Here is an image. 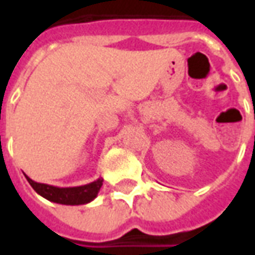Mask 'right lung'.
Returning <instances> with one entry per match:
<instances>
[{"label":"right lung","instance_id":"right-lung-1","mask_svg":"<svg viewBox=\"0 0 255 255\" xmlns=\"http://www.w3.org/2000/svg\"><path fill=\"white\" fill-rule=\"evenodd\" d=\"M25 179L28 180L31 187L34 188L41 197L46 198L47 201L60 203V205H84V203L91 202L102 186V177L97 179L94 182L78 186V187H54L50 184H43V183H36L32 179L25 175Z\"/></svg>","mask_w":255,"mask_h":255}]
</instances>
